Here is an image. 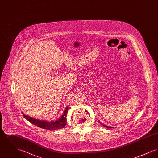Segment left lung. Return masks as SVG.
I'll list each match as a JSON object with an SVG mask.
<instances>
[{"label":"left lung","instance_id":"obj_1","mask_svg":"<svg viewBox=\"0 0 158 158\" xmlns=\"http://www.w3.org/2000/svg\"><path fill=\"white\" fill-rule=\"evenodd\" d=\"M101 124L102 125V124ZM103 126L106 128H112V127H109V126H105V125H104V124H103Z\"/></svg>","mask_w":158,"mask_h":158}]
</instances>
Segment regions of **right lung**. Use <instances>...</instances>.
<instances>
[{
  "label": "right lung",
  "instance_id": "obj_1",
  "mask_svg": "<svg viewBox=\"0 0 158 158\" xmlns=\"http://www.w3.org/2000/svg\"><path fill=\"white\" fill-rule=\"evenodd\" d=\"M68 107H66L61 117L56 121H47L44 120H39L33 118L28 115H25L23 113V116L32 124L37 126L38 127L41 128L46 130H58L64 127L66 125V115L68 111Z\"/></svg>",
  "mask_w": 158,
  "mask_h": 158
}]
</instances>
